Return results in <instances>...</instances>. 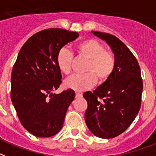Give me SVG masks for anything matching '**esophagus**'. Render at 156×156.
<instances>
[{
    "label": "esophagus",
    "mask_w": 156,
    "mask_h": 156,
    "mask_svg": "<svg viewBox=\"0 0 156 156\" xmlns=\"http://www.w3.org/2000/svg\"><path fill=\"white\" fill-rule=\"evenodd\" d=\"M76 98H82V94L76 93Z\"/></svg>",
    "instance_id": "esophagus-1"
}]
</instances>
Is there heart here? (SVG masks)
Listing matches in <instances>:
<instances>
[{"label":"heart","instance_id":"heart-1","mask_svg":"<svg viewBox=\"0 0 156 156\" xmlns=\"http://www.w3.org/2000/svg\"><path fill=\"white\" fill-rule=\"evenodd\" d=\"M80 57L88 60L84 67L85 74L72 76L64 81V86L76 92H82L94 86L96 80L100 83L107 81L115 67V59L112 53L105 50L102 44L94 39L86 40L77 46ZM73 56L66 48L59 49L56 56L58 67L63 74L72 72Z\"/></svg>","mask_w":156,"mask_h":156}]
</instances>
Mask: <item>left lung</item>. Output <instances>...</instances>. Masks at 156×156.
Returning <instances> with one entry per match:
<instances>
[{
    "instance_id": "1",
    "label": "left lung",
    "mask_w": 156,
    "mask_h": 156,
    "mask_svg": "<svg viewBox=\"0 0 156 156\" xmlns=\"http://www.w3.org/2000/svg\"><path fill=\"white\" fill-rule=\"evenodd\" d=\"M107 43L115 67L107 81L83 96L88 102L84 119L90 132L100 138H112L127 129L141 107L142 80L137 59L129 49L113 35L91 32ZM98 98H103L101 103Z\"/></svg>"
}]
</instances>
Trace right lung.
I'll use <instances>...</instances> for the list:
<instances>
[{
    "label": "right lung",
    "mask_w": 156,
    "mask_h": 156,
    "mask_svg": "<svg viewBox=\"0 0 156 156\" xmlns=\"http://www.w3.org/2000/svg\"><path fill=\"white\" fill-rule=\"evenodd\" d=\"M79 34L64 29L37 32L20 49L11 74L10 98L22 125L30 133L49 137L61 130L75 92L54 94L61 84L56 56Z\"/></svg>",
    "instance_id": "1"
}]
</instances>
